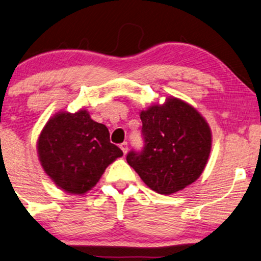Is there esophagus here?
<instances>
[{
	"mask_svg": "<svg viewBox=\"0 0 261 261\" xmlns=\"http://www.w3.org/2000/svg\"><path fill=\"white\" fill-rule=\"evenodd\" d=\"M119 147H120L121 150H123L124 155H126V152H127V143H126V142H124V143H121V144L119 145Z\"/></svg>",
	"mask_w": 261,
	"mask_h": 261,
	"instance_id": "1",
	"label": "esophagus"
}]
</instances>
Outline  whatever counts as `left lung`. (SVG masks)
<instances>
[{
  "label": "left lung",
  "instance_id": "8db88e82",
  "mask_svg": "<svg viewBox=\"0 0 261 261\" xmlns=\"http://www.w3.org/2000/svg\"><path fill=\"white\" fill-rule=\"evenodd\" d=\"M144 147L131 150L126 161L143 182L160 194L184 190L199 178L211 151V130L189 103L168 98L142 111Z\"/></svg>",
  "mask_w": 261,
  "mask_h": 261
}]
</instances>
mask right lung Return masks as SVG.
Listing matches in <instances>:
<instances>
[{
	"instance_id": "obj_1",
	"label": "right lung",
	"mask_w": 261,
	"mask_h": 261,
	"mask_svg": "<svg viewBox=\"0 0 261 261\" xmlns=\"http://www.w3.org/2000/svg\"><path fill=\"white\" fill-rule=\"evenodd\" d=\"M37 149L44 172L71 194L92 190L107 166L123 156L110 142L109 128L93 120L86 110L56 113L40 133Z\"/></svg>"
}]
</instances>
